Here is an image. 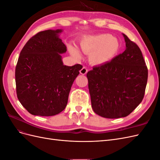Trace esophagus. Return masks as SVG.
Returning a JSON list of instances; mask_svg holds the SVG:
<instances>
[{"instance_id":"obj_1","label":"esophagus","mask_w":160,"mask_h":160,"mask_svg":"<svg viewBox=\"0 0 160 160\" xmlns=\"http://www.w3.org/2000/svg\"><path fill=\"white\" fill-rule=\"evenodd\" d=\"M88 68H87L86 67H83V68H82L81 70H80V73L82 74V75H85L87 72H88Z\"/></svg>"}]
</instances>
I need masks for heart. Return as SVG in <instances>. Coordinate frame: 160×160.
I'll return each mask as SVG.
<instances>
[{
	"label": "heart",
	"mask_w": 160,
	"mask_h": 160,
	"mask_svg": "<svg viewBox=\"0 0 160 160\" xmlns=\"http://www.w3.org/2000/svg\"><path fill=\"white\" fill-rule=\"evenodd\" d=\"M80 45L86 54L91 53L90 59L96 64H103L113 59L120 47L118 38L108 33L85 37L81 41ZM69 49L76 59L81 57L79 51L75 46L69 45Z\"/></svg>",
	"instance_id": "obj_1"
}]
</instances>
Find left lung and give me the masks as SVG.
<instances>
[{"label": "left lung", "instance_id": "8db88e82", "mask_svg": "<svg viewBox=\"0 0 160 160\" xmlns=\"http://www.w3.org/2000/svg\"><path fill=\"white\" fill-rule=\"evenodd\" d=\"M126 49L87 73L94 112L101 117H126L142 102L148 70L139 47L123 34Z\"/></svg>", "mask_w": 160, "mask_h": 160}]
</instances>
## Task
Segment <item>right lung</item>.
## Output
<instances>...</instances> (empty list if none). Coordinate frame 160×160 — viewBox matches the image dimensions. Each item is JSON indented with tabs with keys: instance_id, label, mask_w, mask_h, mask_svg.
<instances>
[{
	"instance_id": "right-lung-1",
	"label": "right lung",
	"mask_w": 160,
	"mask_h": 160,
	"mask_svg": "<svg viewBox=\"0 0 160 160\" xmlns=\"http://www.w3.org/2000/svg\"><path fill=\"white\" fill-rule=\"evenodd\" d=\"M62 31L37 32L21 51L15 69L17 98L34 115L52 116L63 111L72 83L82 69L66 66L60 53L67 47L59 38Z\"/></svg>"
}]
</instances>
